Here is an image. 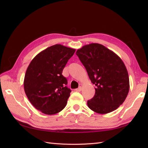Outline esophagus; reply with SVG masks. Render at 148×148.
<instances>
[{"instance_id": "34e87169", "label": "esophagus", "mask_w": 148, "mask_h": 148, "mask_svg": "<svg viewBox=\"0 0 148 148\" xmlns=\"http://www.w3.org/2000/svg\"><path fill=\"white\" fill-rule=\"evenodd\" d=\"M75 91H78V92L81 91H82V87H81V86H79L78 88L76 89H75Z\"/></svg>"}]
</instances>
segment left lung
<instances>
[{"instance_id": "1", "label": "left lung", "mask_w": 148, "mask_h": 148, "mask_svg": "<svg viewBox=\"0 0 148 148\" xmlns=\"http://www.w3.org/2000/svg\"><path fill=\"white\" fill-rule=\"evenodd\" d=\"M76 53L96 85L95 95L87 102L89 108L101 114L117 109L126 99L130 89L123 62L113 51L97 43L85 45Z\"/></svg>"}]
</instances>
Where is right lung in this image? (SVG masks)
<instances>
[{
  "instance_id": "1",
  "label": "right lung",
  "mask_w": 148,
  "mask_h": 148,
  "mask_svg": "<svg viewBox=\"0 0 148 148\" xmlns=\"http://www.w3.org/2000/svg\"><path fill=\"white\" fill-rule=\"evenodd\" d=\"M75 49L61 44L49 47L31 60L24 79L26 95L42 113L53 115L63 110L70 96L67 80L62 75Z\"/></svg>"
}]
</instances>
